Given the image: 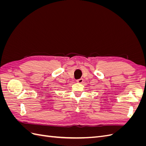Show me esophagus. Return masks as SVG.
Masks as SVG:
<instances>
[{"label":"esophagus","mask_w":146,"mask_h":146,"mask_svg":"<svg viewBox=\"0 0 146 146\" xmlns=\"http://www.w3.org/2000/svg\"><path fill=\"white\" fill-rule=\"evenodd\" d=\"M77 82L78 83H82L83 82V79L82 78H79V79H78V80H77Z\"/></svg>","instance_id":"esophagus-1"}]
</instances>
